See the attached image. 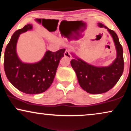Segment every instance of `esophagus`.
<instances>
[{
    "label": "esophagus",
    "instance_id": "1",
    "mask_svg": "<svg viewBox=\"0 0 131 131\" xmlns=\"http://www.w3.org/2000/svg\"><path fill=\"white\" fill-rule=\"evenodd\" d=\"M64 56H65L66 57L68 58L69 59H72V56H71V54H70V52H69V50L65 51V52H64Z\"/></svg>",
    "mask_w": 131,
    "mask_h": 131
}]
</instances>
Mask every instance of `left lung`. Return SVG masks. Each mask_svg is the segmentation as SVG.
<instances>
[{
  "label": "left lung",
  "mask_w": 131,
  "mask_h": 131,
  "mask_svg": "<svg viewBox=\"0 0 131 131\" xmlns=\"http://www.w3.org/2000/svg\"><path fill=\"white\" fill-rule=\"evenodd\" d=\"M98 26L107 29L113 39L117 52L113 62L107 67H95L71 53L74 57L71 61V67L75 72L79 85L92 94L104 93L112 88L122 75L124 69L123 48L117 34L101 23H98Z\"/></svg>",
  "instance_id": "1"
}]
</instances>
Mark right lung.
<instances>
[{"instance_id": "right-lung-1", "label": "right lung", "mask_w": 131, "mask_h": 131, "mask_svg": "<svg viewBox=\"0 0 131 131\" xmlns=\"http://www.w3.org/2000/svg\"><path fill=\"white\" fill-rule=\"evenodd\" d=\"M32 29V25L28 24L13 34L5 51L4 69L8 80L18 90L36 94L46 91L50 87L65 49L56 52L46 51L43 57L36 63L21 62L16 51L18 39L20 34Z\"/></svg>"}]
</instances>
